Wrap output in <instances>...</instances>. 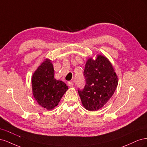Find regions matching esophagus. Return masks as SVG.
<instances>
[{
	"mask_svg": "<svg viewBox=\"0 0 147 147\" xmlns=\"http://www.w3.org/2000/svg\"><path fill=\"white\" fill-rule=\"evenodd\" d=\"M67 84H68L69 86L72 87L74 86V83H73V82H68Z\"/></svg>",
	"mask_w": 147,
	"mask_h": 147,
	"instance_id": "34e87169",
	"label": "esophagus"
}]
</instances>
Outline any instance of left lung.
I'll return each mask as SVG.
<instances>
[{"label": "left lung", "mask_w": 147, "mask_h": 147, "mask_svg": "<svg viewBox=\"0 0 147 147\" xmlns=\"http://www.w3.org/2000/svg\"><path fill=\"white\" fill-rule=\"evenodd\" d=\"M84 77L86 84L78 89L83 107L89 111L101 109L112 97L118 86V77L112 64L102 55L89 59L85 64Z\"/></svg>", "instance_id": "1"}]
</instances>
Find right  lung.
Instances as JSON below:
<instances>
[{"mask_svg":"<svg viewBox=\"0 0 147 147\" xmlns=\"http://www.w3.org/2000/svg\"><path fill=\"white\" fill-rule=\"evenodd\" d=\"M55 71L51 60L44 61L35 71L32 77V92L38 104L47 110L57 105L68 90L65 83L54 77Z\"/></svg>","mask_w":147,"mask_h":147,"instance_id":"obj_1","label":"right lung"}]
</instances>
